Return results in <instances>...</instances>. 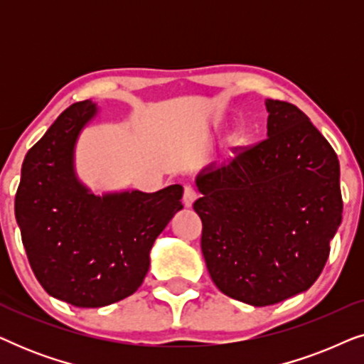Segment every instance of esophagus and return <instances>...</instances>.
Returning a JSON list of instances; mask_svg holds the SVG:
<instances>
[{"mask_svg":"<svg viewBox=\"0 0 364 364\" xmlns=\"http://www.w3.org/2000/svg\"><path fill=\"white\" fill-rule=\"evenodd\" d=\"M183 205L186 207H192V203L197 200V192L196 188L191 187V186H186V188H183Z\"/></svg>","mask_w":364,"mask_h":364,"instance_id":"34e87169","label":"esophagus"}]
</instances>
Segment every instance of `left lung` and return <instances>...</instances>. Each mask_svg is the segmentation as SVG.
I'll return each instance as SVG.
<instances>
[{"mask_svg": "<svg viewBox=\"0 0 364 364\" xmlns=\"http://www.w3.org/2000/svg\"><path fill=\"white\" fill-rule=\"evenodd\" d=\"M267 139L196 177L202 253L218 290L252 306L306 291L341 223L340 162L293 104L267 99Z\"/></svg>", "mask_w": 364, "mask_h": 364, "instance_id": "1", "label": "left lung"}]
</instances>
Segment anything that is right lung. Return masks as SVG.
<instances>
[{
  "mask_svg": "<svg viewBox=\"0 0 364 364\" xmlns=\"http://www.w3.org/2000/svg\"><path fill=\"white\" fill-rule=\"evenodd\" d=\"M92 101L73 104L29 149L14 213L38 282L79 308L111 305L142 285L151 248L183 205L178 183L157 192L94 193L76 172L79 136L97 117Z\"/></svg>",
  "mask_w": 364,
  "mask_h": 364,
  "instance_id": "add662e5",
  "label": "right lung"
}]
</instances>
